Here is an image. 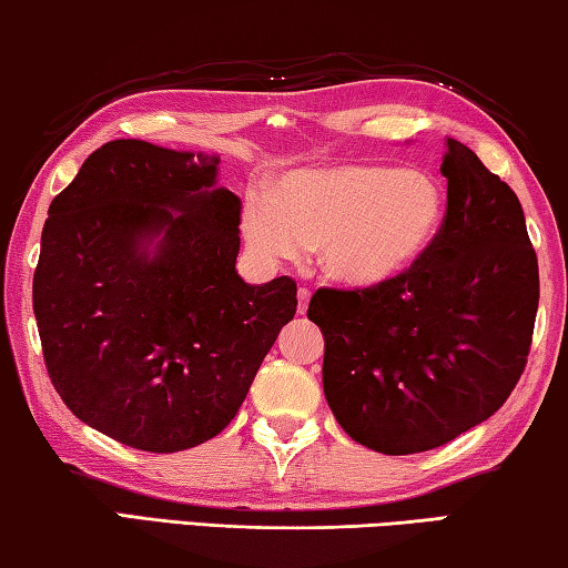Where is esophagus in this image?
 <instances>
[{
    "mask_svg": "<svg viewBox=\"0 0 568 568\" xmlns=\"http://www.w3.org/2000/svg\"><path fill=\"white\" fill-rule=\"evenodd\" d=\"M307 303H311V291H307V287H301V291H297V313L305 315Z\"/></svg>",
    "mask_w": 568,
    "mask_h": 568,
    "instance_id": "34e87169",
    "label": "esophagus"
}]
</instances>
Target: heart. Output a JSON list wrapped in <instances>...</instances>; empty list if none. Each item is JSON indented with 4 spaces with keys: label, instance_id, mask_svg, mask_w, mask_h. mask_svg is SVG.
<instances>
[{
    "label": "heart",
    "instance_id": "heart-1",
    "mask_svg": "<svg viewBox=\"0 0 568 568\" xmlns=\"http://www.w3.org/2000/svg\"><path fill=\"white\" fill-rule=\"evenodd\" d=\"M444 217L446 195L426 172L333 162L285 172L271 192L250 190L243 233L271 261L318 245L333 281L381 285L428 253Z\"/></svg>",
    "mask_w": 568,
    "mask_h": 568
}]
</instances>
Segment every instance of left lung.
Segmentation results:
<instances>
[{
    "label": "left lung",
    "mask_w": 568,
    "mask_h": 568,
    "mask_svg": "<svg viewBox=\"0 0 568 568\" xmlns=\"http://www.w3.org/2000/svg\"><path fill=\"white\" fill-rule=\"evenodd\" d=\"M448 207L436 243L393 281L321 287L323 390L353 440L386 456L448 444L504 406L538 311V263L516 192L446 138Z\"/></svg>",
    "instance_id": "8db88e82"
}]
</instances>
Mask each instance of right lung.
Returning <instances> with one entry per match:
<instances>
[{
    "label": "right lung",
    "instance_id": "add662e5",
    "mask_svg": "<svg viewBox=\"0 0 568 568\" xmlns=\"http://www.w3.org/2000/svg\"><path fill=\"white\" fill-rule=\"evenodd\" d=\"M217 155L114 140L47 210L32 303L77 418L175 454L217 436L295 315V281L235 271L240 197Z\"/></svg>",
    "mask_w": 568,
    "mask_h": 568
}]
</instances>
